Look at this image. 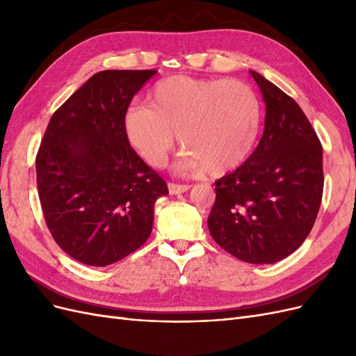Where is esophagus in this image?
Returning a JSON list of instances; mask_svg holds the SVG:
<instances>
[{
    "mask_svg": "<svg viewBox=\"0 0 356 356\" xmlns=\"http://www.w3.org/2000/svg\"><path fill=\"white\" fill-rule=\"evenodd\" d=\"M168 188H169L170 195H181V193L188 191V190H190V186H186V184H175V182H169Z\"/></svg>",
    "mask_w": 356,
    "mask_h": 356,
    "instance_id": "obj_1",
    "label": "esophagus"
}]
</instances>
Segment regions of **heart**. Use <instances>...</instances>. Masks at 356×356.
<instances>
[{"label": "heart", "mask_w": 356, "mask_h": 356, "mask_svg": "<svg viewBox=\"0 0 356 356\" xmlns=\"http://www.w3.org/2000/svg\"><path fill=\"white\" fill-rule=\"evenodd\" d=\"M147 102L124 113L123 131L127 143L153 168L165 166L177 134L186 149L175 165L181 175L229 174L255 144L261 108L243 81L174 75L156 83Z\"/></svg>", "instance_id": "b5f03b06"}]
</instances>
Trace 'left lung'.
Wrapping results in <instances>:
<instances>
[{
  "label": "left lung",
  "instance_id": "8db88e82",
  "mask_svg": "<svg viewBox=\"0 0 356 356\" xmlns=\"http://www.w3.org/2000/svg\"><path fill=\"white\" fill-rule=\"evenodd\" d=\"M250 72L266 104L264 132L243 165L215 181L208 227L239 260L272 264L298 250L314 227L324 190L322 145L298 104Z\"/></svg>",
  "mask_w": 356,
  "mask_h": 356
}]
</instances>
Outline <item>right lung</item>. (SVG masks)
<instances>
[{
  "label": "right lung",
  "instance_id": "1",
  "mask_svg": "<svg viewBox=\"0 0 356 356\" xmlns=\"http://www.w3.org/2000/svg\"><path fill=\"white\" fill-rule=\"evenodd\" d=\"M154 70L96 72L51 115L35 159L42 213L74 260L105 267L149 238L166 182L127 143L123 115Z\"/></svg>",
  "mask_w": 356,
  "mask_h": 356
}]
</instances>
